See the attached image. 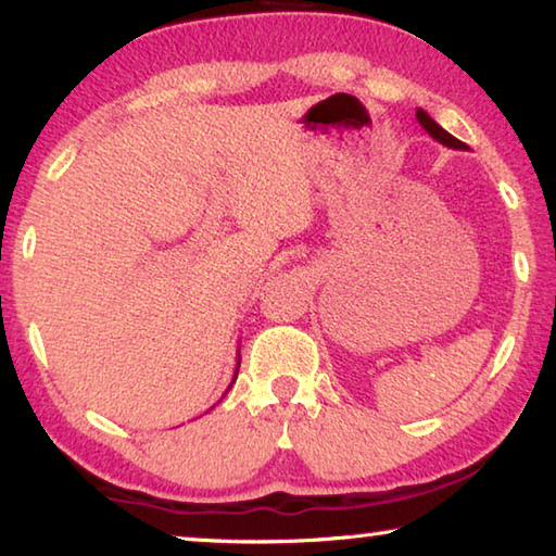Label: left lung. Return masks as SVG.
<instances>
[{
    "mask_svg": "<svg viewBox=\"0 0 556 556\" xmlns=\"http://www.w3.org/2000/svg\"><path fill=\"white\" fill-rule=\"evenodd\" d=\"M416 118H418V124H420L422 128H426L432 138L438 140V143L447 146V148H454V150H467V146H464L462 140H457L452 134H447V130L442 128L440 124H435V121H432V118L428 116V111L418 109V111H416Z\"/></svg>",
    "mask_w": 556,
    "mask_h": 556,
    "instance_id": "left-lung-1",
    "label": "left lung"
}]
</instances>
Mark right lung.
<instances>
[{"instance_id":"add662e5","label":"right lung","mask_w":556,"mask_h":556,"mask_svg":"<svg viewBox=\"0 0 556 556\" xmlns=\"http://www.w3.org/2000/svg\"><path fill=\"white\" fill-rule=\"evenodd\" d=\"M238 367H240V359H238ZM238 367H236V377H238ZM236 381V379H233Z\"/></svg>"}]
</instances>
